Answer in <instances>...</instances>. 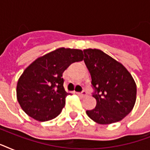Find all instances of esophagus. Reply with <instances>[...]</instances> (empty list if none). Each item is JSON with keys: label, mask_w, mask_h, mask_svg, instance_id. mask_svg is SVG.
<instances>
[{"label": "esophagus", "mask_w": 150, "mask_h": 150, "mask_svg": "<svg viewBox=\"0 0 150 150\" xmlns=\"http://www.w3.org/2000/svg\"><path fill=\"white\" fill-rule=\"evenodd\" d=\"M79 94H80V96H82V97H86L87 95H88L86 91H85V90H82V92H81Z\"/></svg>", "instance_id": "obj_1"}]
</instances>
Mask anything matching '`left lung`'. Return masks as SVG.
<instances>
[{"label":"left lung","mask_w":150,"mask_h":150,"mask_svg":"<svg viewBox=\"0 0 150 150\" xmlns=\"http://www.w3.org/2000/svg\"><path fill=\"white\" fill-rule=\"evenodd\" d=\"M84 62L89 70L96 107L86 110L96 123L117 122L128 115L136 100V85L132 76L121 63L97 49H86Z\"/></svg>","instance_id":"obj_1"}]
</instances>
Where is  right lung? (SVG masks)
Returning a JSON list of instances; mask_svg holds the SVG:
<instances>
[{
  "instance_id": "obj_1",
  "label": "right lung",
  "mask_w": 150,
  "mask_h": 150,
  "mask_svg": "<svg viewBox=\"0 0 150 150\" xmlns=\"http://www.w3.org/2000/svg\"><path fill=\"white\" fill-rule=\"evenodd\" d=\"M82 59L81 50L62 47L33 61L18 81L17 99L22 109L40 121L58 116L68 95L64 88L63 72Z\"/></svg>"
}]
</instances>
